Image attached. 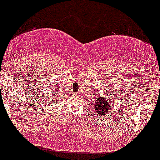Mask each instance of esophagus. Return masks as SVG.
Masks as SVG:
<instances>
[{
	"label": "esophagus",
	"instance_id": "1",
	"mask_svg": "<svg viewBox=\"0 0 160 160\" xmlns=\"http://www.w3.org/2000/svg\"><path fill=\"white\" fill-rule=\"evenodd\" d=\"M75 95H78V94H75Z\"/></svg>",
	"mask_w": 160,
	"mask_h": 160
}]
</instances>
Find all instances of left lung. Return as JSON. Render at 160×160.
Segmentation results:
<instances>
[{"instance_id": "left-lung-1", "label": "left lung", "mask_w": 160, "mask_h": 160, "mask_svg": "<svg viewBox=\"0 0 160 160\" xmlns=\"http://www.w3.org/2000/svg\"><path fill=\"white\" fill-rule=\"evenodd\" d=\"M94 108L97 112L96 116H101L103 115H107L110 109H112V107H109V102L105 97H99V98H96Z\"/></svg>"}]
</instances>
